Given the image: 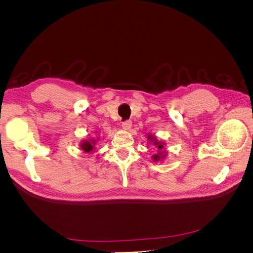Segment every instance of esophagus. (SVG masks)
Wrapping results in <instances>:
<instances>
[{"mask_svg": "<svg viewBox=\"0 0 253 253\" xmlns=\"http://www.w3.org/2000/svg\"><path fill=\"white\" fill-rule=\"evenodd\" d=\"M132 126V121L131 120H126L122 122V127H124L125 129H129Z\"/></svg>", "mask_w": 253, "mask_h": 253, "instance_id": "esophagus-1", "label": "esophagus"}]
</instances>
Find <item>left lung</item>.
<instances>
[{
	"mask_svg": "<svg viewBox=\"0 0 253 253\" xmlns=\"http://www.w3.org/2000/svg\"><path fill=\"white\" fill-rule=\"evenodd\" d=\"M148 139L149 140H151V141H153V143H154V145H156L157 147V149L159 150V152H158V154H155L154 156H153V159L155 160V162H157V160H159L160 158H163L165 155H163L164 153L163 152H160L163 150V148H164V143H162V142H158L157 141V139H156V137H153L152 135H149L148 136Z\"/></svg>",
	"mask_w": 253,
	"mask_h": 253,
	"instance_id": "left-lung-1",
	"label": "left lung"
}]
</instances>
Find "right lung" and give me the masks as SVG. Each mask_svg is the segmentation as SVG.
Here are the masks:
<instances>
[{
  "label": "right lung",
  "instance_id": "obj_1",
  "mask_svg": "<svg viewBox=\"0 0 253 253\" xmlns=\"http://www.w3.org/2000/svg\"><path fill=\"white\" fill-rule=\"evenodd\" d=\"M91 142H93V143H90L89 141H83V142L81 143V149H82L84 152H86V153L91 152V151H93V150L95 149V148H94L95 140L91 139Z\"/></svg>",
  "mask_w": 253,
  "mask_h": 253
}]
</instances>
